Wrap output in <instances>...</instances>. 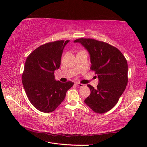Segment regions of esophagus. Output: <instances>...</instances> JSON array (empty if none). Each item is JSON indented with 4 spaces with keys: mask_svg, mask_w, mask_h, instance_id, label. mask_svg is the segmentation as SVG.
<instances>
[{
    "mask_svg": "<svg viewBox=\"0 0 147 147\" xmlns=\"http://www.w3.org/2000/svg\"><path fill=\"white\" fill-rule=\"evenodd\" d=\"M75 84H76L77 86H78V87H80V88H81V87H83V86H84V84H82V83H75Z\"/></svg>",
    "mask_w": 147,
    "mask_h": 147,
    "instance_id": "34e87169",
    "label": "esophagus"
}]
</instances>
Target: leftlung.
Instances as JSON below:
<instances>
[{"mask_svg":"<svg viewBox=\"0 0 147 147\" xmlns=\"http://www.w3.org/2000/svg\"><path fill=\"white\" fill-rule=\"evenodd\" d=\"M79 43L90 56L91 69L99 79L97 88L88 86L91 94L84 100L97 113L108 112L117 104L127 83V63L118 49L109 44L91 38H79Z\"/></svg>","mask_w":147,"mask_h":147,"instance_id":"left-lung-1","label":"left lung"}]
</instances>
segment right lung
Segmentation results:
<instances>
[{"mask_svg":"<svg viewBox=\"0 0 147 147\" xmlns=\"http://www.w3.org/2000/svg\"><path fill=\"white\" fill-rule=\"evenodd\" d=\"M70 40L44 44L33 51L25 63L22 82L30 103L45 113L54 111L74 83L56 81L54 72L61 65L64 48Z\"/></svg>","mask_w":147,"mask_h":147,"instance_id":"1","label":"right lung"}]
</instances>
